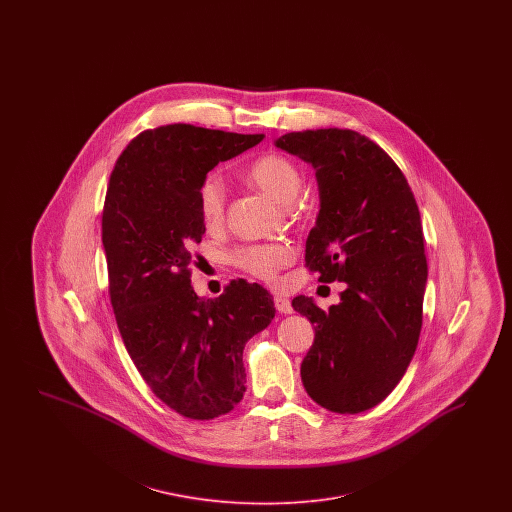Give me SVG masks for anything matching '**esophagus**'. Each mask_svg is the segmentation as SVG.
I'll use <instances>...</instances> for the list:
<instances>
[{"mask_svg":"<svg viewBox=\"0 0 512 512\" xmlns=\"http://www.w3.org/2000/svg\"><path fill=\"white\" fill-rule=\"evenodd\" d=\"M274 307H276L278 313H284V315L293 313L292 301L286 299V297H282V295H276V297H274Z\"/></svg>","mask_w":512,"mask_h":512,"instance_id":"obj_1","label":"esophagus"}]
</instances>
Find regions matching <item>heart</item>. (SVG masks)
I'll return each instance as SVG.
<instances>
[{
  "mask_svg": "<svg viewBox=\"0 0 512 512\" xmlns=\"http://www.w3.org/2000/svg\"><path fill=\"white\" fill-rule=\"evenodd\" d=\"M247 178L267 192L278 203H292L303 186V172L292 159L278 151H268L257 157L247 167ZM199 215L207 228H220L226 219V186L219 172H209L203 176L197 190ZM293 247L284 242L253 244L238 247L232 253V263L247 274L274 282L282 268L292 265Z\"/></svg>",
  "mask_w": 512,
  "mask_h": 512,
  "instance_id": "1",
  "label": "heart"
}]
</instances>
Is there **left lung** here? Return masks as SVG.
I'll return each mask as SVG.
<instances>
[{"label":"left lung","mask_w":512,"mask_h":512,"mask_svg":"<svg viewBox=\"0 0 512 512\" xmlns=\"http://www.w3.org/2000/svg\"><path fill=\"white\" fill-rule=\"evenodd\" d=\"M276 146L317 169L320 211L305 267L320 282L347 284L328 311L293 297L317 324L301 380L320 407L363 413L399 384L418 345L428 278L420 211L405 174L359 132H290Z\"/></svg>","instance_id":"left-lung-1"}]
</instances>
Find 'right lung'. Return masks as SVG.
I'll return each instance as SVG.
<instances>
[{"instance_id":"add662e5","label":"right lung","mask_w":512,"mask_h":512,"mask_svg":"<svg viewBox=\"0 0 512 512\" xmlns=\"http://www.w3.org/2000/svg\"><path fill=\"white\" fill-rule=\"evenodd\" d=\"M263 138L159 126L126 146L109 178L101 242L117 326L149 390L186 418L211 420L242 401L245 343L276 313L272 295L244 278L215 299L192 288V247L205 234L199 184Z\"/></svg>"}]
</instances>
